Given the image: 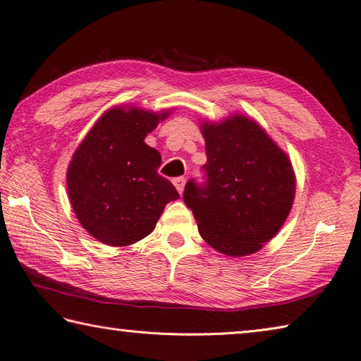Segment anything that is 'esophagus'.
Instances as JSON below:
<instances>
[{
  "label": "esophagus",
  "instance_id": "obj_1",
  "mask_svg": "<svg viewBox=\"0 0 361 361\" xmlns=\"http://www.w3.org/2000/svg\"><path fill=\"white\" fill-rule=\"evenodd\" d=\"M185 178H176V179H173V185L174 187H176V190L179 191V194H182L183 192V188H185Z\"/></svg>",
  "mask_w": 361,
  "mask_h": 361
}]
</instances>
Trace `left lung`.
<instances>
[{
    "label": "left lung",
    "mask_w": 361,
    "mask_h": 361,
    "mask_svg": "<svg viewBox=\"0 0 361 361\" xmlns=\"http://www.w3.org/2000/svg\"><path fill=\"white\" fill-rule=\"evenodd\" d=\"M204 183L185 185L183 202L204 241L226 256L256 253L277 235L292 209L290 159L253 118L233 114L203 122Z\"/></svg>",
    "instance_id": "left-lung-1"
}]
</instances>
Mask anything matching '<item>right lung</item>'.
<instances>
[{
  "label": "right lung",
  "mask_w": 361,
  "mask_h": 361,
  "mask_svg": "<svg viewBox=\"0 0 361 361\" xmlns=\"http://www.w3.org/2000/svg\"><path fill=\"white\" fill-rule=\"evenodd\" d=\"M170 111L114 106L104 113L75 150L68 192L81 226L97 241L130 245L147 236L169 202L173 183L158 174L161 155L145 138Z\"/></svg>",
  "instance_id": "obj_1"
}]
</instances>
